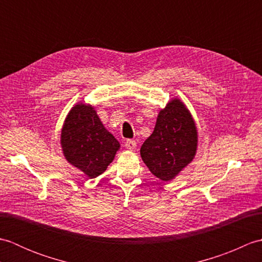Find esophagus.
<instances>
[{
    "instance_id": "1",
    "label": "esophagus",
    "mask_w": 262,
    "mask_h": 262,
    "mask_svg": "<svg viewBox=\"0 0 262 262\" xmlns=\"http://www.w3.org/2000/svg\"><path fill=\"white\" fill-rule=\"evenodd\" d=\"M125 146L128 151H135L136 148V142L134 140H127L125 143Z\"/></svg>"
}]
</instances>
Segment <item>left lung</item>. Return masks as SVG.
Returning <instances> with one entry per match:
<instances>
[{"label": "left lung", "instance_id": "left-lung-1", "mask_svg": "<svg viewBox=\"0 0 262 262\" xmlns=\"http://www.w3.org/2000/svg\"><path fill=\"white\" fill-rule=\"evenodd\" d=\"M197 147L192 115L179 98H172L160 110L152 135L141 147V158L155 177L168 182L192 162Z\"/></svg>", "mask_w": 262, "mask_h": 262}]
</instances>
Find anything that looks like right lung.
I'll list each match as a JSON object with an SVG mask.
<instances>
[{"label":"right lung","instance_id":"1","mask_svg":"<svg viewBox=\"0 0 262 262\" xmlns=\"http://www.w3.org/2000/svg\"><path fill=\"white\" fill-rule=\"evenodd\" d=\"M60 147L70 164L93 179L107 170L120 144L105 129L93 105L79 102L64 120Z\"/></svg>","mask_w":262,"mask_h":262}]
</instances>
